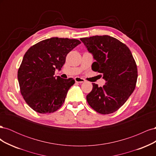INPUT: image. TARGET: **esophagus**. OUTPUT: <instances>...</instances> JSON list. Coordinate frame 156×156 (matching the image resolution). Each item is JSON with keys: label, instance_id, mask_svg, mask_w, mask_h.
Returning a JSON list of instances; mask_svg holds the SVG:
<instances>
[{"label": "esophagus", "instance_id": "esophagus-1", "mask_svg": "<svg viewBox=\"0 0 156 156\" xmlns=\"http://www.w3.org/2000/svg\"><path fill=\"white\" fill-rule=\"evenodd\" d=\"M75 82L79 83H82L85 82V80L79 77H76L75 78Z\"/></svg>", "mask_w": 156, "mask_h": 156}]
</instances>
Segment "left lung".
<instances>
[{"instance_id":"8db88e82","label":"left lung","mask_w":156,"mask_h":156,"mask_svg":"<svg viewBox=\"0 0 156 156\" xmlns=\"http://www.w3.org/2000/svg\"><path fill=\"white\" fill-rule=\"evenodd\" d=\"M92 53L96 62L92 69L103 75L105 84L99 87L92 83V90L87 96L94 110L102 115L116 111L134 91L137 68L129 49L115 37L104 35L80 39Z\"/></svg>"}]
</instances>
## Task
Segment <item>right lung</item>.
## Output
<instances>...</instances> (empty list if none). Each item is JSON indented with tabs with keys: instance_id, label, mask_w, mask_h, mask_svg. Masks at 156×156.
Returning a JSON list of instances; mask_svg holds the SVG:
<instances>
[{
	"instance_id": "1",
	"label": "right lung",
	"mask_w": 156,
	"mask_h": 156,
	"mask_svg": "<svg viewBox=\"0 0 156 156\" xmlns=\"http://www.w3.org/2000/svg\"><path fill=\"white\" fill-rule=\"evenodd\" d=\"M80 44L75 39L51 37L32 45L26 52L17 78L21 95L33 110L46 114L62 105L75 80L56 77L55 72L61 69L67 55Z\"/></svg>"
}]
</instances>
